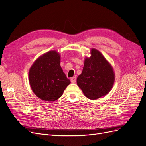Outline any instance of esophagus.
<instances>
[{
    "mask_svg": "<svg viewBox=\"0 0 146 146\" xmlns=\"http://www.w3.org/2000/svg\"><path fill=\"white\" fill-rule=\"evenodd\" d=\"M76 80H77V78L76 77H73L71 78V79H70V81H71V82L72 83H75L76 82Z\"/></svg>",
    "mask_w": 146,
    "mask_h": 146,
    "instance_id": "obj_1",
    "label": "esophagus"
}]
</instances>
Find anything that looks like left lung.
Here are the masks:
<instances>
[{
  "label": "left lung",
  "mask_w": 146,
  "mask_h": 146,
  "mask_svg": "<svg viewBox=\"0 0 146 146\" xmlns=\"http://www.w3.org/2000/svg\"><path fill=\"white\" fill-rule=\"evenodd\" d=\"M91 56L86 58L82 72L77 78V85L90 99L107 94L114 82L113 69L101 53L92 48Z\"/></svg>",
  "instance_id": "obj_1"
}]
</instances>
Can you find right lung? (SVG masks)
<instances>
[{
  "label": "right lung",
  "mask_w": 146,
  "mask_h": 146,
  "mask_svg": "<svg viewBox=\"0 0 146 146\" xmlns=\"http://www.w3.org/2000/svg\"><path fill=\"white\" fill-rule=\"evenodd\" d=\"M31 88L38 98L55 101L62 96L70 82L60 66V55L55 50L43 54L35 61L29 72Z\"/></svg>",
  "instance_id": "right-lung-1"
}]
</instances>
